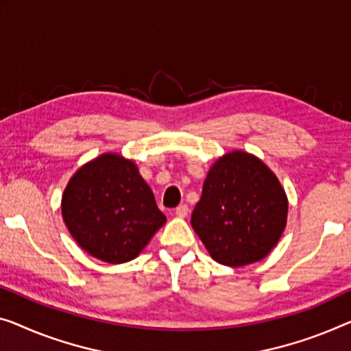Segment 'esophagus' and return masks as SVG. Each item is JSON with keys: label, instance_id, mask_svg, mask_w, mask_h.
Instances as JSON below:
<instances>
[{"label": "esophagus", "instance_id": "34e87169", "mask_svg": "<svg viewBox=\"0 0 351 351\" xmlns=\"http://www.w3.org/2000/svg\"><path fill=\"white\" fill-rule=\"evenodd\" d=\"M175 214L178 217H186L189 214V206L187 205H180L175 209Z\"/></svg>", "mask_w": 351, "mask_h": 351}]
</instances>
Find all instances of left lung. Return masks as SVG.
Masks as SVG:
<instances>
[{
  "instance_id": "8db88e82",
  "label": "left lung",
  "mask_w": 351,
  "mask_h": 351,
  "mask_svg": "<svg viewBox=\"0 0 351 351\" xmlns=\"http://www.w3.org/2000/svg\"><path fill=\"white\" fill-rule=\"evenodd\" d=\"M287 211V195L273 171L255 156L233 151L208 171L191 223L217 263L244 266L271 252Z\"/></svg>"
}]
</instances>
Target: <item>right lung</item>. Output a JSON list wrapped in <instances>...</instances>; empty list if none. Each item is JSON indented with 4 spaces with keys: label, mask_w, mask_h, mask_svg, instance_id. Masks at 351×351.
Wrapping results in <instances>:
<instances>
[{
    "label": "right lung",
    "mask_w": 351,
    "mask_h": 351,
    "mask_svg": "<svg viewBox=\"0 0 351 351\" xmlns=\"http://www.w3.org/2000/svg\"><path fill=\"white\" fill-rule=\"evenodd\" d=\"M72 238L107 263L137 257L167 217L134 162L102 154L67 184L61 205Z\"/></svg>",
    "instance_id": "obj_1"
}]
</instances>
